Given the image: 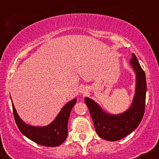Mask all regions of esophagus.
<instances>
[{
  "instance_id": "esophagus-1",
  "label": "esophagus",
  "mask_w": 159,
  "mask_h": 159,
  "mask_svg": "<svg viewBox=\"0 0 159 159\" xmlns=\"http://www.w3.org/2000/svg\"><path fill=\"white\" fill-rule=\"evenodd\" d=\"M79 92H80V93H81V94L86 95L87 93H88V89H87L86 87H81V88H80Z\"/></svg>"
}]
</instances>
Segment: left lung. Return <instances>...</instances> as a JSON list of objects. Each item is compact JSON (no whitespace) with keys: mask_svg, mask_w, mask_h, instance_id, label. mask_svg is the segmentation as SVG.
<instances>
[{"mask_svg":"<svg viewBox=\"0 0 159 159\" xmlns=\"http://www.w3.org/2000/svg\"><path fill=\"white\" fill-rule=\"evenodd\" d=\"M130 64L136 75V87L132 104L127 111L117 115L110 114L104 111L93 99L84 98L96 133L100 138L109 141L120 140L132 132L139 125L145 111L146 75L134 53Z\"/></svg>","mask_w":159,"mask_h":159,"instance_id":"obj_1","label":"left lung"}]
</instances>
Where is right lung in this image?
<instances>
[{"label": "right lung", "mask_w": 159, "mask_h": 159, "mask_svg": "<svg viewBox=\"0 0 159 159\" xmlns=\"http://www.w3.org/2000/svg\"><path fill=\"white\" fill-rule=\"evenodd\" d=\"M76 103V98L67 102L54 121L46 126H32L24 123L17 114L12 102L14 119L18 128L24 135L35 143L45 147H57L66 139L68 134V120L72 107Z\"/></svg>", "instance_id": "obj_1"}]
</instances>
